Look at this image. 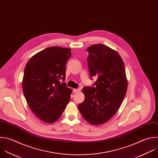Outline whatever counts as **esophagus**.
<instances>
[{
	"label": "esophagus",
	"mask_w": 158,
	"mask_h": 158,
	"mask_svg": "<svg viewBox=\"0 0 158 158\" xmlns=\"http://www.w3.org/2000/svg\"><path fill=\"white\" fill-rule=\"evenodd\" d=\"M80 91V89H73V92H74V93H77V92H79Z\"/></svg>",
	"instance_id": "obj_1"
}]
</instances>
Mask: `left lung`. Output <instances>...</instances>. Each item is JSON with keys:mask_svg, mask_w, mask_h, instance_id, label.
<instances>
[{"mask_svg": "<svg viewBox=\"0 0 158 158\" xmlns=\"http://www.w3.org/2000/svg\"><path fill=\"white\" fill-rule=\"evenodd\" d=\"M91 77H97L94 87H84L83 102L78 108L89 123L98 125L108 122L118 111L125 97L128 82L124 63L118 52L101 43L87 48Z\"/></svg>", "mask_w": 158, "mask_h": 158, "instance_id": "left-lung-1", "label": "left lung"}]
</instances>
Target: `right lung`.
<instances>
[{
  "label": "right lung",
  "instance_id": "add662e5",
  "mask_svg": "<svg viewBox=\"0 0 158 158\" xmlns=\"http://www.w3.org/2000/svg\"><path fill=\"white\" fill-rule=\"evenodd\" d=\"M71 49L47 48L33 56L27 63L22 89L31 111L42 121L52 123L61 116L70 100L71 89L63 81L66 64Z\"/></svg>",
  "mask_w": 158,
  "mask_h": 158
}]
</instances>
